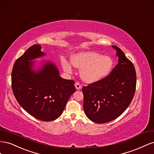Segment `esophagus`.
Here are the masks:
<instances>
[{
	"label": "esophagus",
	"mask_w": 154,
	"mask_h": 154,
	"mask_svg": "<svg viewBox=\"0 0 154 154\" xmlns=\"http://www.w3.org/2000/svg\"><path fill=\"white\" fill-rule=\"evenodd\" d=\"M75 86L77 90H81L82 88V86L79 82H75Z\"/></svg>",
	"instance_id": "34e87169"
}]
</instances>
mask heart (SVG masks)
<instances>
[{
	"mask_svg": "<svg viewBox=\"0 0 154 154\" xmlns=\"http://www.w3.org/2000/svg\"><path fill=\"white\" fill-rule=\"evenodd\" d=\"M72 63L75 67L82 69L81 78L84 81L89 83L103 79L110 72L113 64L111 57L94 51L76 54L72 57ZM63 66L66 72H72L71 64L66 60L63 61Z\"/></svg>",
	"mask_w": 154,
	"mask_h": 154,
	"instance_id": "obj_1",
	"label": "heart"
}]
</instances>
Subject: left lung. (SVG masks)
Returning a JSON list of instances; mask_svg holds the SVG:
<instances>
[{
  "label": "left lung",
  "mask_w": 154,
  "mask_h": 154,
  "mask_svg": "<svg viewBox=\"0 0 154 154\" xmlns=\"http://www.w3.org/2000/svg\"><path fill=\"white\" fill-rule=\"evenodd\" d=\"M118 64L103 79L82 87L83 108L88 118L102 124L116 119L128 107L136 88V72L133 63L119 48Z\"/></svg>",
  "instance_id": "left-lung-1"
}]
</instances>
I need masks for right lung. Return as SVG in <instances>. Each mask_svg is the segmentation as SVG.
<instances>
[{
    "label": "right lung",
    "mask_w": 154,
    "mask_h": 154,
    "mask_svg": "<svg viewBox=\"0 0 154 154\" xmlns=\"http://www.w3.org/2000/svg\"><path fill=\"white\" fill-rule=\"evenodd\" d=\"M45 54L41 46L34 45L17 59L11 73V87L24 110L42 121H51L62 114L75 91V81L59 76L55 65L47 62L38 72L32 68L33 61Z\"/></svg>",
    "instance_id": "obj_1"
}]
</instances>
